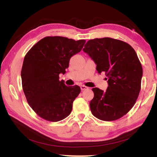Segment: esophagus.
<instances>
[{
	"label": "esophagus",
	"mask_w": 157,
	"mask_h": 157,
	"mask_svg": "<svg viewBox=\"0 0 157 157\" xmlns=\"http://www.w3.org/2000/svg\"><path fill=\"white\" fill-rule=\"evenodd\" d=\"M80 88H81L82 90H86L88 89V88L87 87V86H84V85H82V86H80Z\"/></svg>",
	"instance_id": "esophagus-1"
}]
</instances>
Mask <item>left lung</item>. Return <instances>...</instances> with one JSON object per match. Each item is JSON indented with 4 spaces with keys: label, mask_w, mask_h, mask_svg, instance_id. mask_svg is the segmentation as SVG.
<instances>
[{
    "label": "left lung",
    "mask_w": 157,
    "mask_h": 157,
    "mask_svg": "<svg viewBox=\"0 0 157 157\" xmlns=\"http://www.w3.org/2000/svg\"><path fill=\"white\" fill-rule=\"evenodd\" d=\"M105 72L109 86L104 92L92 88L90 102L92 115L102 121H115L134 106L141 89L142 67L134 49L128 43L111 38L90 40L83 49Z\"/></svg>",
    "instance_id": "obj_1"
}]
</instances>
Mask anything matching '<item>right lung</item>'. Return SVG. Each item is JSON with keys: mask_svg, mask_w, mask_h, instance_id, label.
Wrapping results in <instances>:
<instances>
[{"mask_svg": "<svg viewBox=\"0 0 157 157\" xmlns=\"http://www.w3.org/2000/svg\"><path fill=\"white\" fill-rule=\"evenodd\" d=\"M85 42L47 36L25 55L21 72L23 90L29 105L41 118L56 122L71 113L81 89L78 86H67L59 81V74L66 72L70 59L82 51Z\"/></svg>", "mask_w": 157, "mask_h": 157, "instance_id": "obj_1", "label": "right lung"}]
</instances>
